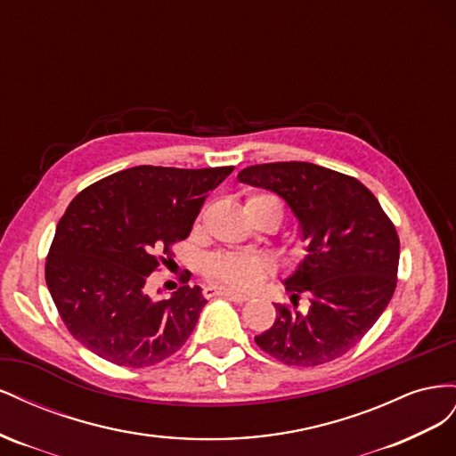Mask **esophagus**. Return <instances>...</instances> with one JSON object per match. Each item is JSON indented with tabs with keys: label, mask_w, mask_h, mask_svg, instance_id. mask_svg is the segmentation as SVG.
Masks as SVG:
<instances>
[{
	"label": "esophagus",
	"mask_w": 456,
	"mask_h": 456,
	"mask_svg": "<svg viewBox=\"0 0 456 456\" xmlns=\"http://www.w3.org/2000/svg\"><path fill=\"white\" fill-rule=\"evenodd\" d=\"M203 297L205 298H213V297H228L233 302H247L249 300V295H241V293H233L230 289L224 287H216V285H207L203 287Z\"/></svg>",
	"instance_id": "34e87169"
}]
</instances>
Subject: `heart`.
<instances>
[{"label": "heart", "mask_w": 456, "mask_h": 456, "mask_svg": "<svg viewBox=\"0 0 456 456\" xmlns=\"http://www.w3.org/2000/svg\"><path fill=\"white\" fill-rule=\"evenodd\" d=\"M278 205V200L268 194H256L247 200V205ZM281 209V207H280ZM203 272L211 281L238 291H253L273 272V262L265 255L255 253H215L203 262Z\"/></svg>", "instance_id": "b5f03b06"}]
</instances>
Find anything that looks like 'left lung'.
<instances>
[{
	"label": "left lung",
	"mask_w": 456,
	"mask_h": 456,
	"mask_svg": "<svg viewBox=\"0 0 456 456\" xmlns=\"http://www.w3.org/2000/svg\"><path fill=\"white\" fill-rule=\"evenodd\" d=\"M240 183L281 196L298 218L308 255L285 280L306 314L275 305V322L255 337L285 365L315 367L350 352L377 323L395 291L399 238L379 200L357 178L306 161L251 165Z\"/></svg>",
	"instance_id": "left-lung-1"
}]
</instances>
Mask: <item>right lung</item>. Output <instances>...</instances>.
<instances>
[{
  "instance_id": "obj_1",
  "label": "right lung",
  "mask_w": 456,
  "mask_h": 456,
  "mask_svg": "<svg viewBox=\"0 0 456 456\" xmlns=\"http://www.w3.org/2000/svg\"><path fill=\"white\" fill-rule=\"evenodd\" d=\"M232 171L139 165L79 191L45 260L49 293L76 340L110 363L136 369L183 348L207 305L201 289L186 285L188 272L171 298L151 300L144 285Z\"/></svg>"
}]
</instances>
